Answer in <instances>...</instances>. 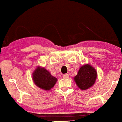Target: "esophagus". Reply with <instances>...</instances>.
<instances>
[{
	"mask_svg": "<svg viewBox=\"0 0 122 122\" xmlns=\"http://www.w3.org/2000/svg\"><path fill=\"white\" fill-rule=\"evenodd\" d=\"M63 77L66 78V79H68V78H69V74H64L63 75Z\"/></svg>",
	"mask_w": 122,
	"mask_h": 122,
	"instance_id": "34e87169",
	"label": "esophagus"
}]
</instances>
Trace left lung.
Wrapping results in <instances>:
<instances>
[{"mask_svg":"<svg viewBox=\"0 0 122 122\" xmlns=\"http://www.w3.org/2000/svg\"><path fill=\"white\" fill-rule=\"evenodd\" d=\"M96 77L97 72L95 69L89 64H86L80 68L74 79L78 87L81 90H86L92 87L95 83Z\"/></svg>","mask_w":122,"mask_h":122,"instance_id":"obj_1","label":"left lung"}]
</instances>
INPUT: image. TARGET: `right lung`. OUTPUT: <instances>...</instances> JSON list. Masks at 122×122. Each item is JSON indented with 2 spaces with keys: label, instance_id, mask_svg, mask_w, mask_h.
Segmentation results:
<instances>
[{
  "label": "right lung",
  "instance_id": "right-lung-1",
  "mask_svg": "<svg viewBox=\"0 0 122 122\" xmlns=\"http://www.w3.org/2000/svg\"><path fill=\"white\" fill-rule=\"evenodd\" d=\"M33 79L38 87L45 91L50 90L57 81V79L51 76L46 69L40 66L33 73Z\"/></svg>",
  "mask_w": 122,
  "mask_h": 122
}]
</instances>
